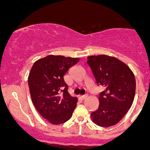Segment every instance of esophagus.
<instances>
[{
	"mask_svg": "<svg viewBox=\"0 0 150 150\" xmlns=\"http://www.w3.org/2000/svg\"><path fill=\"white\" fill-rule=\"evenodd\" d=\"M87 97H88V95H81V96L80 97V98L82 99V100H84V99H86L87 98Z\"/></svg>",
	"mask_w": 150,
	"mask_h": 150,
	"instance_id": "34e87169",
	"label": "esophagus"
}]
</instances>
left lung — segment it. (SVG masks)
Instances as JSON below:
<instances>
[{
    "instance_id": "1",
    "label": "left lung",
    "mask_w": 150,
    "mask_h": 150,
    "mask_svg": "<svg viewBox=\"0 0 150 150\" xmlns=\"http://www.w3.org/2000/svg\"><path fill=\"white\" fill-rule=\"evenodd\" d=\"M87 59L97 85L105 88L99 93V108L91 113V119L100 127H111L120 122L133 104L134 76L127 65L116 57L100 55Z\"/></svg>"
}]
</instances>
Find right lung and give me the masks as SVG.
<instances>
[{
  "instance_id": "1",
  "label": "right lung",
  "mask_w": 150,
  "mask_h": 150,
  "mask_svg": "<svg viewBox=\"0 0 150 150\" xmlns=\"http://www.w3.org/2000/svg\"><path fill=\"white\" fill-rule=\"evenodd\" d=\"M79 58L48 55L32 67L28 85L32 101L39 114L53 125L70 120L77 103L76 97L69 94L64 76Z\"/></svg>"
}]
</instances>
